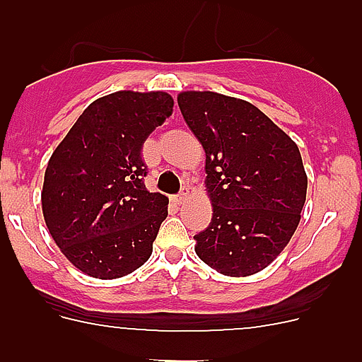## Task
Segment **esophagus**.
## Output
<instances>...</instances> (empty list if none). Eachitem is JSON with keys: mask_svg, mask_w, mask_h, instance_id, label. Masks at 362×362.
Masks as SVG:
<instances>
[{"mask_svg": "<svg viewBox=\"0 0 362 362\" xmlns=\"http://www.w3.org/2000/svg\"><path fill=\"white\" fill-rule=\"evenodd\" d=\"M174 199H175V203H177V204L185 203V201L188 199V190H183V192H181V194H177V196H175Z\"/></svg>", "mask_w": 362, "mask_h": 362, "instance_id": "1", "label": "esophagus"}]
</instances>
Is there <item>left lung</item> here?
<instances>
[{
  "label": "left lung",
  "instance_id": "8db88e82",
  "mask_svg": "<svg viewBox=\"0 0 362 362\" xmlns=\"http://www.w3.org/2000/svg\"><path fill=\"white\" fill-rule=\"evenodd\" d=\"M177 105L204 148L214 210L206 230L194 235L197 257L223 276L257 274L299 225L308 187L299 148L245 99L188 90Z\"/></svg>",
  "mask_w": 362,
  "mask_h": 362
}]
</instances>
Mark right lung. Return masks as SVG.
I'll return each instance as SVG.
<instances>
[{
	"instance_id": "right-lung-1",
	"label": "right lung",
	"mask_w": 362,
	"mask_h": 362,
	"mask_svg": "<svg viewBox=\"0 0 362 362\" xmlns=\"http://www.w3.org/2000/svg\"><path fill=\"white\" fill-rule=\"evenodd\" d=\"M166 92L95 99L50 156L41 206L50 235L86 276L117 279L148 261L168 197L146 190L141 150L172 116Z\"/></svg>"
}]
</instances>
